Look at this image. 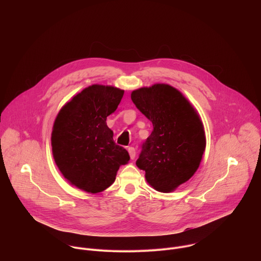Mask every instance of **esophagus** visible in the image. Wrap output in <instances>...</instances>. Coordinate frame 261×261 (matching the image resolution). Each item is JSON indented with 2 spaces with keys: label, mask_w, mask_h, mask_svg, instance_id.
Listing matches in <instances>:
<instances>
[{
  "label": "esophagus",
  "mask_w": 261,
  "mask_h": 261,
  "mask_svg": "<svg viewBox=\"0 0 261 261\" xmlns=\"http://www.w3.org/2000/svg\"><path fill=\"white\" fill-rule=\"evenodd\" d=\"M128 152H129V155H130V158L133 160L136 156V150L133 147V146H129L128 147Z\"/></svg>",
  "instance_id": "1"
}]
</instances>
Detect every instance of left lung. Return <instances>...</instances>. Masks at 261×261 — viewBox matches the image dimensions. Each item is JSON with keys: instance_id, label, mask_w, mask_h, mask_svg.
Returning a JSON list of instances; mask_svg holds the SVG:
<instances>
[{"instance_id": "obj_1", "label": "left lung", "mask_w": 261, "mask_h": 261, "mask_svg": "<svg viewBox=\"0 0 261 261\" xmlns=\"http://www.w3.org/2000/svg\"><path fill=\"white\" fill-rule=\"evenodd\" d=\"M131 99L154 127L136 165L145 171L152 188L170 193L200 165L206 144L200 116L177 89L166 84L134 90Z\"/></svg>"}]
</instances>
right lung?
<instances>
[{"label": "right lung", "instance_id": "obj_1", "mask_svg": "<svg viewBox=\"0 0 261 261\" xmlns=\"http://www.w3.org/2000/svg\"><path fill=\"white\" fill-rule=\"evenodd\" d=\"M124 90L92 85L73 96L59 111L51 132L55 162L69 184L88 193L113 185L120 166L130 160L114 141L106 118L115 113Z\"/></svg>", "mask_w": 261, "mask_h": 261}]
</instances>
